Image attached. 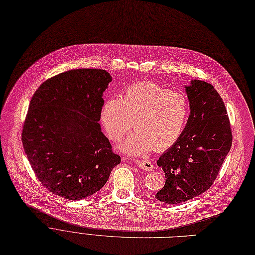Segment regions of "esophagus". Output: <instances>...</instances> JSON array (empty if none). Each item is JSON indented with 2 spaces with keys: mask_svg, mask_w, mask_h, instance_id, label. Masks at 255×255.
<instances>
[{
  "mask_svg": "<svg viewBox=\"0 0 255 255\" xmlns=\"http://www.w3.org/2000/svg\"><path fill=\"white\" fill-rule=\"evenodd\" d=\"M135 164L141 168V169H144V170H152L153 169V164L151 163L150 160H135Z\"/></svg>",
  "mask_w": 255,
  "mask_h": 255,
  "instance_id": "1",
  "label": "esophagus"
}]
</instances>
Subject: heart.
I'll return each mask as SVG.
<instances>
[{
    "mask_svg": "<svg viewBox=\"0 0 255 255\" xmlns=\"http://www.w3.org/2000/svg\"><path fill=\"white\" fill-rule=\"evenodd\" d=\"M185 95L153 83L129 86L121 98L107 99L101 107V123L112 140L119 141L132 128L135 131L119 144V150L143 156L153 149L170 148L181 137L188 120Z\"/></svg>",
    "mask_w": 255,
    "mask_h": 255,
    "instance_id": "1",
    "label": "heart"
}]
</instances>
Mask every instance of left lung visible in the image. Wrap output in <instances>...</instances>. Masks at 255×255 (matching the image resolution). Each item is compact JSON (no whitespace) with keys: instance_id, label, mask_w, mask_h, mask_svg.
Listing matches in <instances>:
<instances>
[{"instance_id":"8db88e82","label":"left lung","mask_w":255,"mask_h":255,"mask_svg":"<svg viewBox=\"0 0 255 255\" xmlns=\"http://www.w3.org/2000/svg\"><path fill=\"white\" fill-rule=\"evenodd\" d=\"M185 91L190 107L186 127L157 160L166 179L155 197L165 204L187 202L207 191L232 146L230 120L218 92L197 79H191Z\"/></svg>"}]
</instances>
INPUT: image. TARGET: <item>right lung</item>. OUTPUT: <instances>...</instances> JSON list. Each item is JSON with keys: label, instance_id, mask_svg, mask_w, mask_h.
Instances as JSON below:
<instances>
[{"label": "right lung", "instance_id": "obj_1", "mask_svg": "<svg viewBox=\"0 0 255 255\" xmlns=\"http://www.w3.org/2000/svg\"><path fill=\"white\" fill-rule=\"evenodd\" d=\"M112 80L102 69L69 70L45 80L32 97L21 140L35 175L51 193L87 198L120 164L99 124Z\"/></svg>", "mask_w": 255, "mask_h": 255}]
</instances>
